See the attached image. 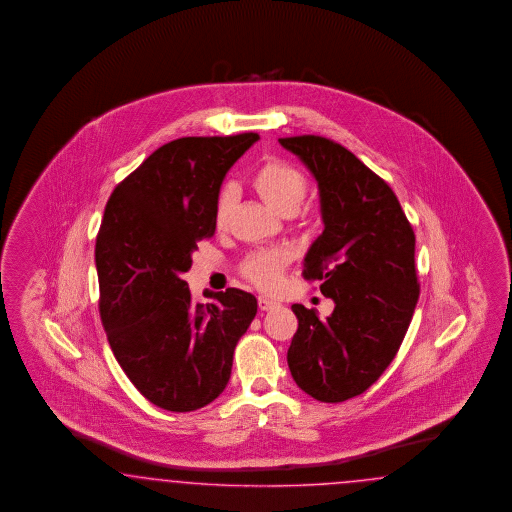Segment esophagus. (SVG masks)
Listing matches in <instances>:
<instances>
[{"mask_svg":"<svg viewBox=\"0 0 512 512\" xmlns=\"http://www.w3.org/2000/svg\"><path fill=\"white\" fill-rule=\"evenodd\" d=\"M257 302H259V310L261 311L274 310V308H278L279 306L276 300H270V298H266V296H259Z\"/></svg>","mask_w":512,"mask_h":512,"instance_id":"1","label":"esophagus"}]
</instances>
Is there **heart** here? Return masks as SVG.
I'll return each mask as SVG.
<instances>
[{
    "label": "heart",
    "instance_id": "1",
    "mask_svg": "<svg viewBox=\"0 0 512 512\" xmlns=\"http://www.w3.org/2000/svg\"><path fill=\"white\" fill-rule=\"evenodd\" d=\"M251 186L264 201L283 216H291L298 212L308 193V180L304 178V174L281 161H268L261 165L251 176ZM233 201V187H223L214 206V225L217 229L227 225L233 210ZM287 261L289 255L285 249H264L249 255L242 264V272L257 287L274 289Z\"/></svg>",
    "mask_w": 512,
    "mask_h": 512
}]
</instances>
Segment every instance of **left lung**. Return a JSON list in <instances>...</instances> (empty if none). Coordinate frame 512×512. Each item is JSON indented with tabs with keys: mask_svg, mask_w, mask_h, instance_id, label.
Instances as JSON below:
<instances>
[{
	"mask_svg": "<svg viewBox=\"0 0 512 512\" xmlns=\"http://www.w3.org/2000/svg\"><path fill=\"white\" fill-rule=\"evenodd\" d=\"M279 144L317 180L325 231L302 274L336 304L325 321L293 304L287 364L315 400L345 402L372 387L402 345L420 293L415 233L387 182L338 142L302 135Z\"/></svg>",
	"mask_w": 512,
	"mask_h": 512,
	"instance_id": "left-lung-1",
	"label": "left lung"
}]
</instances>
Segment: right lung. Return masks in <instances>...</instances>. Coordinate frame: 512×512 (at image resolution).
Instances as JSON below:
<instances>
[{
    "mask_svg": "<svg viewBox=\"0 0 512 512\" xmlns=\"http://www.w3.org/2000/svg\"><path fill=\"white\" fill-rule=\"evenodd\" d=\"M257 140V133L172 140L107 202L95 244L101 321L129 381L161 409L187 413L214 402L257 313V298L240 289L193 304L184 279L197 242L216 233L225 174Z\"/></svg>",
    "mask_w": 512,
    "mask_h": 512,
    "instance_id": "1",
    "label": "right lung"
}]
</instances>
